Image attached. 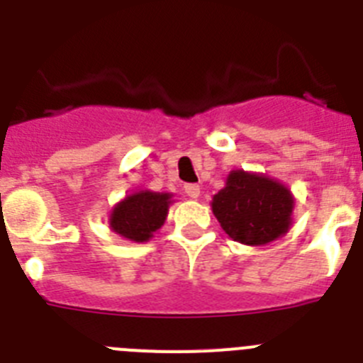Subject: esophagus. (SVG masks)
<instances>
[{
    "instance_id": "1",
    "label": "esophagus",
    "mask_w": 363,
    "mask_h": 363,
    "mask_svg": "<svg viewBox=\"0 0 363 363\" xmlns=\"http://www.w3.org/2000/svg\"><path fill=\"white\" fill-rule=\"evenodd\" d=\"M184 189H185V194H187L189 198L200 196V185L198 184H187Z\"/></svg>"
}]
</instances>
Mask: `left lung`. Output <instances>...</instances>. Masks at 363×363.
<instances>
[{"label": "left lung", "mask_w": 363, "mask_h": 363, "mask_svg": "<svg viewBox=\"0 0 363 363\" xmlns=\"http://www.w3.org/2000/svg\"><path fill=\"white\" fill-rule=\"evenodd\" d=\"M213 213L234 242L264 245L289 229L293 196L265 176L233 171L213 198Z\"/></svg>", "instance_id": "1"}]
</instances>
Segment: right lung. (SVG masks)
<instances>
[{"label":"right lung","mask_w":363,"mask_h":363,"mask_svg":"<svg viewBox=\"0 0 363 363\" xmlns=\"http://www.w3.org/2000/svg\"><path fill=\"white\" fill-rule=\"evenodd\" d=\"M169 203L171 194L160 192L145 191L127 196L112 211V230L133 242H147L163 225Z\"/></svg>","instance_id":"1"}]
</instances>
